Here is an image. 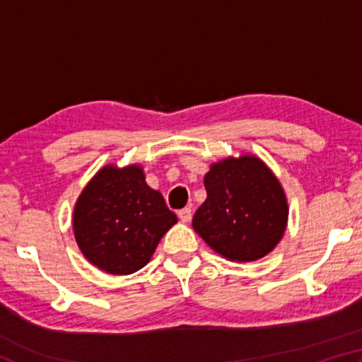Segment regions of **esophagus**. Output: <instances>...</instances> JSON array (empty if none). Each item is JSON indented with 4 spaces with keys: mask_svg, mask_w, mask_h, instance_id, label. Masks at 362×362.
Segmentation results:
<instances>
[{
    "mask_svg": "<svg viewBox=\"0 0 362 362\" xmlns=\"http://www.w3.org/2000/svg\"><path fill=\"white\" fill-rule=\"evenodd\" d=\"M179 218L183 223L189 222V220H192V209H189V207H183V209L179 211Z\"/></svg>",
    "mask_w": 362,
    "mask_h": 362,
    "instance_id": "34e87169",
    "label": "esophagus"
}]
</instances>
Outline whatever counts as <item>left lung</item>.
Segmentation results:
<instances>
[{
  "mask_svg": "<svg viewBox=\"0 0 362 362\" xmlns=\"http://www.w3.org/2000/svg\"><path fill=\"white\" fill-rule=\"evenodd\" d=\"M207 198L193 217V230L231 262H254L284 236L289 206L278 177L254 155L228 156L204 175Z\"/></svg>",
  "mask_w": 362,
  "mask_h": 362,
  "instance_id": "obj_1",
  "label": "left lung"
}]
</instances>
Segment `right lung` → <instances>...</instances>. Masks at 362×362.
I'll return each mask as SVG.
<instances>
[{
  "label": "right lung",
  "mask_w": 362,
  "mask_h": 362,
  "mask_svg": "<svg viewBox=\"0 0 362 362\" xmlns=\"http://www.w3.org/2000/svg\"><path fill=\"white\" fill-rule=\"evenodd\" d=\"M177 223L163 194L150 188L140 164H107L78 196L73 233L79 250L110 274L144 268L161 238Z\"/></svg>",
  "instance_id": "add662e5"
}]
</instances>
